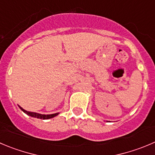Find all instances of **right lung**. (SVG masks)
Here are the masks:
<instances>
[{
  "label": "right lung",
  "mask_w": 155,
  "mask_h": 155,
  "mask_svg": "<svg viewBox=\"0 0 155 155\" xmlns=\"http://www.w3.org/2000/svg\"><path fill=\"white\" fill-rule=\"evenodd\" d=\"M19 107L20 108V110L24 112L26 114H27L28 116H32V117H35V118H37V119H51V118L54 117V116H56L58 115V113H54V114H49V115H44V114H40V113H33V112H29V111H26V110H23L21 107L19 106Z\"/></svg>",
  "instance_id": "1"
}]
</instances>
